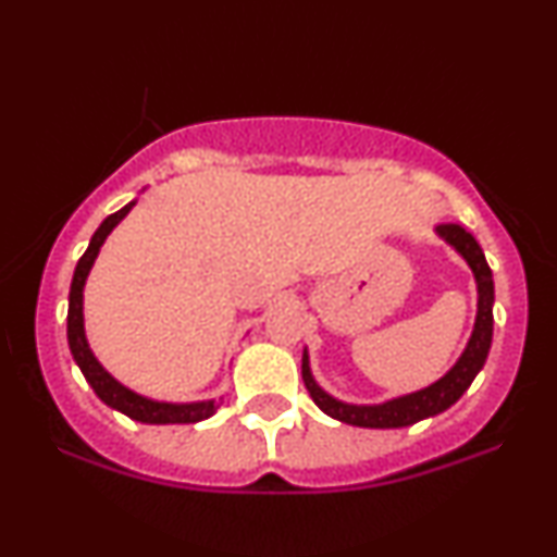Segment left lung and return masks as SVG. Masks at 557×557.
Returning <instances> with one entry per match:
<instances>
[{"label":"left lung","instance_id":"left-lung-1","mask_svg":"<svg viewBox=\"0 0 557 557\" xmlns=\"http://www.w3.org/2000/svg\"><path fill=\"white\" fill-rule=\"evenodd\" d=\"M437 233L456 248L461 257L469 261L471 272L476 277V290H479V304H476V324L471 332V341L466 345L463 356L456 361V367L447 372L443 380H437L434 385L417 389L411 395H403V398H393L380 406H350L332 395L324 393L317 385L314 376L309 369V356L304 354L300 361V374H304V385L309 389L311 400L322 408L324 413L337 421L354 426H367V430H398V426H411L421 419H430L443 413L445 408H450L461 395L469 389L479 369L484 367L492 345V304H495V285H492V270L487 267L482 248H479L476 238L471 233H466L461 225H440Z\"/></svg>","mask_w":557,"mask_h":557}]
</instances>
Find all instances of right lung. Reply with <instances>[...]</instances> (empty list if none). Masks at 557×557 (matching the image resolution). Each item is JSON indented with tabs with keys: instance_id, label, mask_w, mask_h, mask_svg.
<instances>
[{
	"instance_id": "1",
	"label": "right lung",
	"mask_w": 557,
	"mask_h": 557,
	"mask_svg": "<svg viewBox=\"0 0 557 557\" xmlns=\"http://www.w3.org/2000/svg\"><path fill=\"white\" fill-rule=\"evenodd\" d=\"M133 203H125L120 212H114L101 222L99 230L94 233L91 243H88L86 253L78 259V267H75L73 285H70V306H67V343L70 354H73L75 363L81 367L83 376L88 380V385L94 387V393L99 395L107 406L114 408V411L125 413V417L144 421V424H196V421L209 419L216 411L214 400H201V403H159L149 400L144 395L133 393L125 385H120L114 376L96 361L86 341V330H83V285H86L88 272H91L94 259L99 257L101 243L107 240V235L112 233L114 225H117L123 216L131 212Z\"/></svg>"
}]
</instances>
